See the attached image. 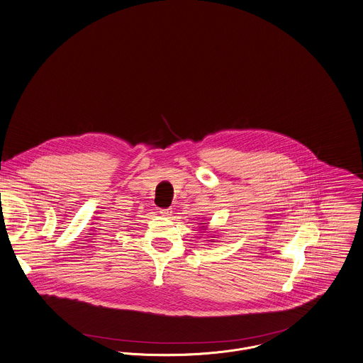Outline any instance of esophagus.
<instances>
[{
  "instance_id": "esophagus-1",
  "label": "esophagus",
  "mask_w": 363,
  "mask_h": 363,
  "mask_svg": "<svg viewBox=\"0 0 363 363\" xmlns=\"http://www.w3.org/2000/svg\"><path fill=\"white\" fill-rule=\"evenodd\" d=\"M160 213H161L162 216L167 218V216H170V215H172V211H170L169 208H165V209H161V211H160Z\"/></svg>"
}]
</instances>
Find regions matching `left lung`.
I'll return each mask as SVG.
<instances>
[{
    "label": "left lung",
    "instance_id": "8db88e82",
    "mask_svg": "<svg viewBox=\"0 0 363 363\" xmlns=\"http://www.w3.org/2000/svg\"><path fill=\"white\" fill-rule=\"evenodd\" d=\"M203 230H205V229H203Z\"/></svg>",
    "mask_w": 363,
    "mask_h": 363
}]
</instances>
